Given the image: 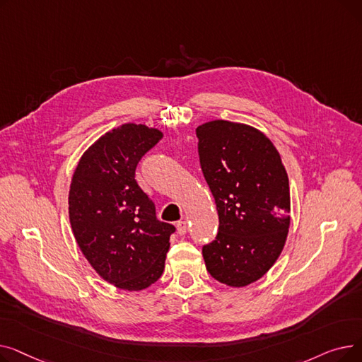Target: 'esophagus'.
<instances>
[{
  "mask_svg": "<svg viewBox=\"0 0 362 362\" xmlns=\"http://www.w3.org/2000/svg\"><path fill=\"white\" fill-rule=\"evenodd\" d=\"M176 226H177V233H179L180 236H185L186 232H187V223L183 221V220H180V221H177Z\"/></svg>",
  "mask_w": 362,
  "mask_h": 362,
  "instance_id": "esophagus-1",
  "label": "esophagus"
}]
</instances>
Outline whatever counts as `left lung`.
Here are the masks:
<instances>
[{
	"label": "left lung",
	"mask_w": 362,
	"mask_h": 362,
	"mask_svg": "<svg viewBox=\"0 0 362 362\" xmlns=\"http://www.w3.org/2000/svg\"><path fill=\"white\" fill-rule=\"evenodd\" d=\"M197 138L218 213L216 239L202 246L206 270L242 288L272 269L286 242L288 173L272 141L251 126L214 120L199 126Z\"/></svg>",
	"instance_id": "1"
}]
</instances>
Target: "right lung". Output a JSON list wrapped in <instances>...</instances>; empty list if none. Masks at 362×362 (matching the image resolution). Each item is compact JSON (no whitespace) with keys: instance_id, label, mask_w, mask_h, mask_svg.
<instances>
[{"instance_id":"obj_1","label":"right lung","mask_w":362,"mask_h":362,"mask_svg":"<svg viewBox=\"0 0 362 362\" xmlns=\"http://www.w3.org/2000/svg\"><path fill=\"white\" fill-rule=\"evenodd\" d=\"M161 138L144 124L112 129L85 152L71 179L76 242L97 273L120 289L141 291L161 277L176 232L157 218L154 201L135 179L139 161Z\"/></svg>"}]
</instances>
